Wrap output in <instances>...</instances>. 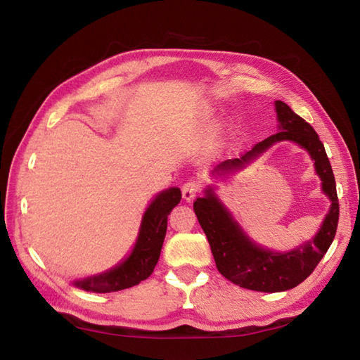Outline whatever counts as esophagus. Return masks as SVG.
Here are the masks:
<instances>
[{"label":"esophagus","instance_id":"1","mask_svg":"<svg viewBox=\"0 0 360 360\" xmlns=\"http://www.w3.org/2000/svg\"><path fill=\"white\" fill-rule=\"evenodd\" d=\"M198 191H200V181H197V180H189V181H186L185 185H183V188H181L183 200L193 202Z\"/></svg>","mask_w":360,"mask_h":360}]
</instances>
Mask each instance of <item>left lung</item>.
<instances>
[{"mask_svg":"<svg viewBox=\"0 0 360 360\" xmlns=\"http://www.w3.org/2000/svg\"><path fill=\"white\" fill-rule=\"evenodd\" d=\"M278 132L257 143L240 158L225 160L214 167L211 177L229 179L276 142L291 141L305 148L314 160L321 179L323 192L329 197L330 210L313 239L288 252H274L252 241L229 208L221 202L217 187L207 185L203 197L194 203V211L210 242L215 265L229 282L246 290L260 292H281L302 283L313 273L334 240L339 220L336 180L326 157L323 143L305 120L291 110L286 103L274 101Z\"/></svg>","mask_w":360,"mask_h":360,"instance_id":"left-lung-1","label":"left lung"}]
</instances>
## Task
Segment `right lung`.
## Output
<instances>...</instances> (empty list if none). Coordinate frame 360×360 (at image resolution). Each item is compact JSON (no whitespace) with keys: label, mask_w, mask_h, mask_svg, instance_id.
I'll return each instance as SVG.
<instances>
[{"label":"right lung","mask_w":360,"mask_h":360,"mask_svg":"<svg viewBox=\"0 0 360 360\" xmlns=\"http://www.w3.org/2000/svg\"><path fill=\"white\" fill-rule=\"evenodd\" d=\"M181 200L180 188L160 191L143 212L137 240L127 257L103 273L72 281L77 288L91 292H112L145 281L157 265L167 228V215Z\"/></svg>","instance_id":"obj_1"}]
</instances>
